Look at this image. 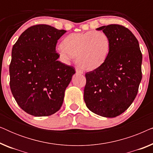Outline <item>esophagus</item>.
<instances>
[{"label": "esophagus", "mask_w": 153, "mask_h": 153, "mask_svg": "<svg viewBox=\"0 0 153 153\" xmlns=\"http://www.w3.org/2000/svg\"><path fill=\"white\" fill-rule=\"evenodd\" d=\"M76 74H83V72L82 70H81L80 69L76 68Z\"/></svg>", "instance_id": "esophagus-1"}]
</instances>
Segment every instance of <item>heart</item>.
<instances>
[{
  "label": "heart",
  "instance_id": "obj_1",
  "mask_svg": "<svg viewBox=\"0 0 153 153\" xmlns=\"http://www.w3.org/2000/svg\"><path fill=\"white\" fill-rule=\"evenodd\" d=\"M109 37L102 31L91 30L72 33L65 37L57 53L62 59L69 60L75 56L76 64L83 70L92 71L102 66L109 56Z\"/></svg>",
  "mask_w": 153,
  "mask_h": 153
}]
</instances>
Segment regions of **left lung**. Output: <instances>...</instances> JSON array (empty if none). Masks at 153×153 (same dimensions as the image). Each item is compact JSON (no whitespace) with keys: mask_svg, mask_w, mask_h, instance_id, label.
<instances>
[{"mask_svg":"<svg viewBox=\"0 0 153 153\" xmlns=\"http://www.w3.org/2000/svg\"><path fill=\"white\" fill-rule=\"evenodd\" d=\"M109 37L111 51L106 62L85 74L84 101L94 114L114 118L131 105L142 79V53L133 33L118 24L101 26Z\"/></svg>","mask_w":153,"mask_h":153,"instance_id":"1","label":"left lung"}]
</instances>
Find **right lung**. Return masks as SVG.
I'll return each instance as SVG.
<instances>
[{"label": "right lung", "mask_w": 153, "mask_h": 153, "mask_svg": "<svg viewBox=\"0 0 153 153\" xmlns=\"http://www.w3.org/2000/svg\"><path fill=\"white\" fill-rule=\"evenodd\" d=\"M67 32L49 25L26 29L12 50L10 89L18 105L32 116H48L61 107L74 68L58 61L56 46Z\"/></svg>", "instance_id": "add662e5"}]
</instances>
